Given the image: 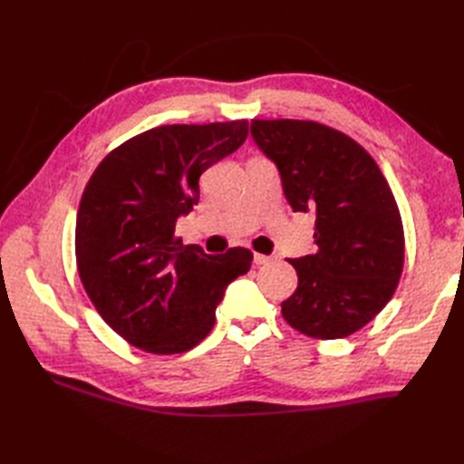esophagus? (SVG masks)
<instances>
[{
	"label": "esophagus",
	"mask_w": 464,
	"mask_h": 464,
	"mask_svg": "<svg viewBox=\"0 0 464 464\" xmlns=\"http://www.w3.org/2000/svg\"><path fill=\"white\" fill-rule=\"evenodd\" d=\"M253 261H255V265H269L271 261H273V257H269V255H261V253H255V257H253Z\"/></svg>",
	"instance_id": "esophagus-1"
}]
</instances>
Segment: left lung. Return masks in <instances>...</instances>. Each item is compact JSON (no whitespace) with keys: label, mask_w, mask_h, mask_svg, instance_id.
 Segmentation results:
<instances>
[{"label":"left lung","mask_w":464,"mask_h":464,"mask_svg":"<svg viewBox=\"0 0 464 464\" xmlns=\"http://www.w3.org/2000/svg\"><path fill=\"white\" fill-rule=\"evenodd\" d=\"M251 135L277 165L293 211L314 215V249L289 263L299 287L281 313L313 339H343L395 293L405 233L395 197L362 147L317 121L253 120Z\"/></svg>","instance_id":"left-lung-1"}]
</instances>
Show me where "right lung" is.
Returning a JSON list of instances; mask_svg holds the SVG:
<instances>
[{
  "mask_svg": "<svg viewBox=\"0 0 464 464\" xmlns=\"http://www.w3.org/2000/svg\"><path fill=\"white\" fill-rule=\"evenodd\" d=\"M247 133V120L153 127L115 147L87 181L77 271L102 319L133 347L193 349L213 329L227 285L251 269L249 249L207 255L175 237L177 219L199 201L201 173Z\"/></svg>",
  "mask_w": 464,
  "mask_h": 464,
  "instance_id": "1",
  "label": "right lung"
}]
</instances>
